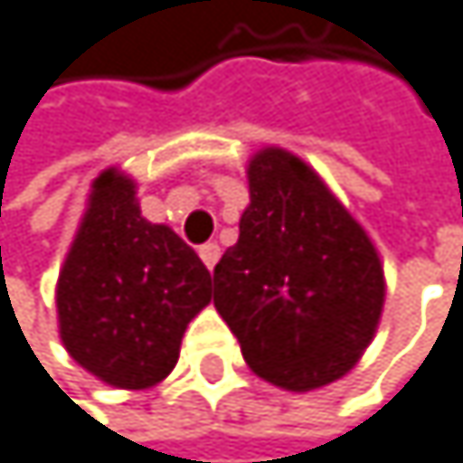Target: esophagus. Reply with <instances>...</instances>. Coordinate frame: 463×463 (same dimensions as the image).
<instances>
[{
  "label": "esophagus",
  "instance_id": "obj_1",
  "mask_svg": "<svg viewBox=\"0 0 463 463\" xmlns=\"http://www.w3.org/2000/svg\"><path fill=\"white\" fill-rule=\"evenodd\" d=\"M201 260H203V265L209 268V270H214V265H218V260H221V245L218 242H206V245H201Z\"/></svg>",
  "mask_w": 463,
  "mask_h": 463
}]
</instances>
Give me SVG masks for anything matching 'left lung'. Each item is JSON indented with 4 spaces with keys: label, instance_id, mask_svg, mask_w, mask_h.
<instances>
[{
    "label": "left lung",
    "instance_id": "obj_1",
    "mask_svg": "<svg viewBox=\"0 0 463 463\" xmlns=\"http://www.w3.org/2000/svg\"><path fill=\"white\" fill-rule=\"evenodd\" d=\"M245 178L249 206L214 265V307L257 377L316 392L349 374L372 344L385 305L383 262L301 156L260 147Z\"/></svg>",
    "mask_w": 463,
    "mask_h": 463
}]
</instances>
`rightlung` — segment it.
Returning <instances> with one entry per match:
<instances>
[{
	"mask_svg": "<svg viewBox=\"0 0 463 463\" xmlns=\"http://www.w3.org/2000/svg\"><path fill=\"white\" fill-rule=\"evenodd\" d=\"M209 301L198 254L170 226L142 218L137 181L106 167L55 285L69 357L106 385L145 392L175 369L184 332Z\"/></svg>",
	"mask_w": 463,
	"mask_h": 463,
	"instance_id": "right-lung-1",
	"label": "right lung"
}]
</instances>
